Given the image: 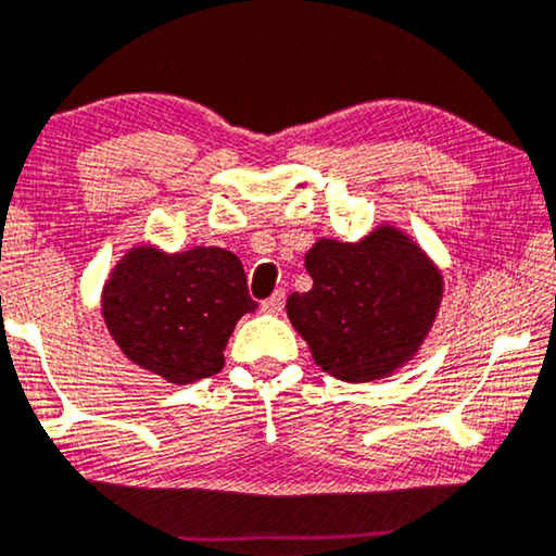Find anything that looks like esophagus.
Segmentation results:
<instances>
[{
    "label": "esophagus",
    "mask_w": 556,
    "mask_h": 556,
    "mask_svg": "<svg viewBox=\"0 0 556 556\" xmlns=\"http://www.w3.org/2000/svg\"><path fill=\"white\" fill-rule=\"evenodd\" d=\"M285 302H287L285 289H277V292L271 294L269 300H264V302H262V309H264V312H269V314H279L281 309H285Z\"/></svg>",
    "instance_id": "34e87169"
}]
</instances>
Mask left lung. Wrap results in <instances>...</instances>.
Listing matches in <instances>:
<instances>
[{
	"instance_id": "left-lung-1",
	"label": "left lung",
	"mask_w": 556,
	"mask_h": 556,
	"mask_svg": "<svg viewBox=\"0 0 556 556\" xmlns=\"http://www.w3.org/2000/svg\"><path fill=\"white\" fill-rule=\"evenodd\" d=\"M304 267L314 285L289 296L287 314L327 375L382 379L425 342L442 277L402 231L379 227L357 244L319 239Z\"/></svg>"
}]
</instances>
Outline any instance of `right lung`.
Listing matches in <instances>:
<instances>
[{"mask_svg":"<svg viewBox=\"0 0 556 556\" xmlns=\"http://www.w3.org/2000/svg\"><path fill=\"white\" fill-rule=\"evenodd\" d=\"M254 309L242 262L219 247L179 254L131 250L114 267L102 300L122 352L172 384L222 371L237 319Z\"/></svg>","mask_w":556,"mask_h":556,"instance_id":"add662e5","label":"right lung"}]
</instances>
